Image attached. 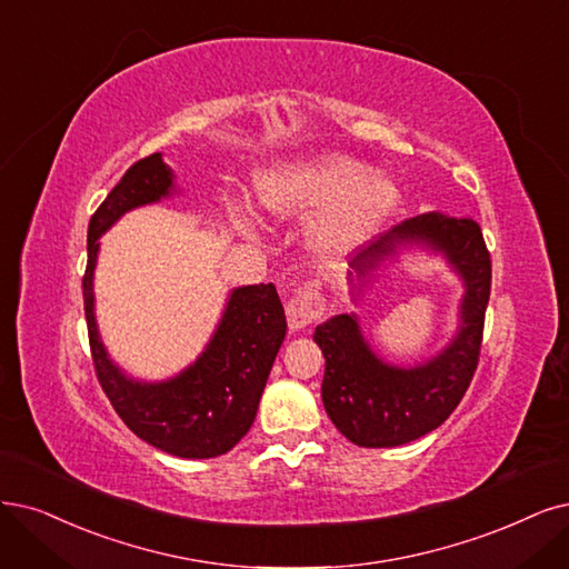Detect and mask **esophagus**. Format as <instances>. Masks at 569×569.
<instances>
[{
  "label": "esophagus",
  "instance_id": "esophagus-1",
  "mask_svg": "<svg viewBox=\"0 0 569 569\" xmlns=\"http://www.w3.org/2000/svg\"><path fill=\"white\" fill-rule=\"evenodd\" d=\"M326 311V298L321 296L319 283H305L292 292V298L286 305V317H288V328L305 330L313 321H319Z\"/></svg>",
  "mask_w": 569,
  "mask_h": 569
}]
</instances>
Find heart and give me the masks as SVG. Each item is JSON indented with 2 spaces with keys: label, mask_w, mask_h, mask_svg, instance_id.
<instances>
[{
  "label": "heart",
  "mask_w": 569,
  "mask_h": 569,
  "mask_svg": "<svg viewBox=\"0 0 569 569\" xmlns=\"http://www.w3.org/2000/svg\"><path fill=\"white\" fill-rule=\"evenodd\" d=\"M258 203L273 220L321 213L311 241L326 258L363 246L403 201L401 184L387 173L338 154L271 168L258 178ZM243 231L250 227L243 222Z\"/></svg>",
  "instance_id": "1"
}]
</instances>
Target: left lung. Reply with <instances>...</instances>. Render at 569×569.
I'll return each instance as SVG.
<instances>
[{"label":"left lung","mask_w":569,"mask_h":569,"mask_svg":"<svg viewBox=\"0 0 569 569\" xmlns=\"http://www.w3.org/2000/svg\"><path fill=\"white\" fill-rule=\"evenodd\" d=\"M406 243L443 252L465 281L459 330L443 351L415 368L391 366L370 349L353 313L332 317L313 332L326 359V412L340 433L361 448H396L438 429L465 398L478 368L492 283L490 252L478 222L425 213L396 224L353 258L356 279L366 283L380 262ZM349 283L353 286L351 271Z\"/></svg>","instance_id":"8db88e82"}]
</instances>
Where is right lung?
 <instances>
[{
	"instance_id": "right-lung-1",
	"label": "right lung",
	"mask_w": 569,
	"mask_h": 569,
	"mask_svg": "<svg viewBox=\"0 0 569 569\" xmlns=\"http://www.w3.org/2000/svg\"><path fill=\"white\" fill-rule=\"evenodd\" d=\"M173 192V171L150 154L136 161L104 197L89 222L83 311L98 382L112 408L144 443L182 459L229 452L258 415L273 359L286 338V313L273 283L231 290L222 319L199 359L166 382H138L112 363L93 313L98 239L123 213Z\"/></svg>"
}]
</instances>
